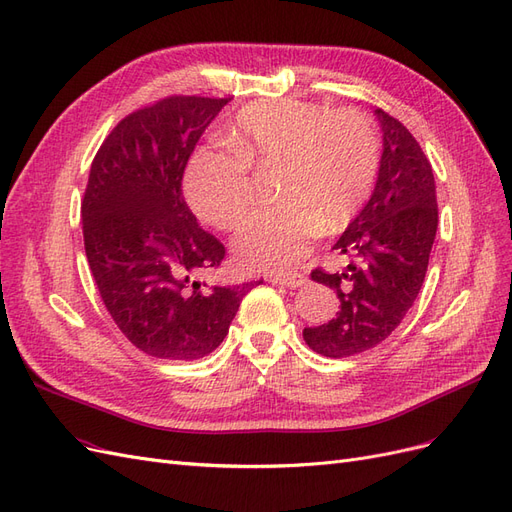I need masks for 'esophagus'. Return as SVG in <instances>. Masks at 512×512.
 <instances>
[{"label":"esophagus","instance_id":"34e87169","mask_svg":"<svg viewBox=\"0 0 512 512\" xmlns=\"http://www.w3.org/2000/svg\"><path fill=\"white\" fill-rule=\"evenodd\" d=\"M273 284H282L286 288H301L307 284V277L303 273H280V275H273L271 277Z\"/></svg>","mask_w":512,"mask_h":512}]
</instances>
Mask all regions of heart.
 <instances>
[{"instance_id":"heart-1","label":"heart","mask_w":512,"mask_h":512,"mask_svg":"<svg viewBox=\"0 0 512 512\" xmlns=\"http://www.w3.org/2000/svg\"><path fill=\"white\" fill-rule=\"evenodd\" d=\"M230 151L200 149L185 170V196L207 224L235 230L254 205L250 168L277 166L280 205L258 211L237 237L245 267L284 271L297 265L320 230L346 226L374 190L378 132L356 108L303 100L243 106L224 132Z\"/></svg>"}]
</instances>
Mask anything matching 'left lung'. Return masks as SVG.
I'll use <instances>...</instances> for the list:
<instances>
[{
    "label": "left lung",
    "instance_id": "8db88e82",
    "mask_svg": "<svg viewBox=\"0 0 512 512\" xmlns=\"http://www.w3.org/2000/svg\"><path fill=\"white\" fill-rule=\"evenodd\" d=\"M382 126L378 181L363 211L333 250L354 260L344 273L314 269L312 280L337 292L339 312L303 329L305 344L329 359L376 348L404 320L423 286L438 228L433 170L399 119L376 108Z\"/></svg>",
    "mask_w": 512,
    "mask_h": 512
}]
</instances>
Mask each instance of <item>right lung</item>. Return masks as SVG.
Instances as JSON below:
<instances>
[{"mask_svg": "<svg viewBox=\"0 0 512 512\" xmlns=\"http://www.w3.org/2000/svg\"><path fill=\"white\" fill-rule=\"evenodd\" d=\"M228 100L168 96L138 108L91 162L81 203L89 269L119 331L156 359L213 352L254 286L194 282L220 267L226 247L198 226L181 192L198 138Z\"/></svg>", "mask_w": 512, "mask_h": 512, "instance_id": "obj_1", "label": "right lung"}]
</instances>
